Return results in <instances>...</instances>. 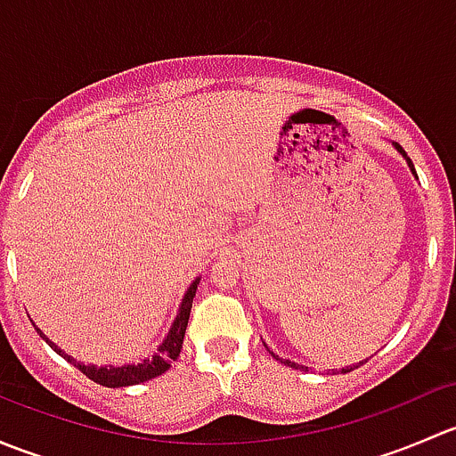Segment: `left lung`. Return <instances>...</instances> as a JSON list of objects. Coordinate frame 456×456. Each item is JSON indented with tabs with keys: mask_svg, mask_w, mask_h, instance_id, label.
<instances>
[{
	"mask_svg": "<svg viewBox=\"0 0 456 456\" xmlns=\"http://www.w3.org/2000/svg\"><path fill=\"white\" fill-rule=\"evenodd\" d=\"M393 145H395V150H397L399 154H402L403 159H406V163H408V167H411L412 176L417 178L415 165H412V160L408 159V154H406V151H403V147H402V145H397V142H393ZM271 355H273V357H278V355H275V353H271ZM278 360H280V357H278ZM284 364H287V366H291V369H306V366H300V364H296V362H289V360H284ZM360 364H364V362H360ZM360 364H355V366H346V369H342V370H339V372H351L353 369H357V366H360Z\"/></svg>",
	"mask_w": 456,
	"mask_h": 456,
	"instance_id": "8db88e82",
	"label": "left lung"
}]
</instances>
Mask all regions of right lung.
<instances>
[{"label":"right lung","instance_id":"obj_1","mask_svg":"<svg viewBox=\"0 0 456 456\" xmlns=\"http://www.w3.org/2000/svg\"><path fill=\"white\" fill-rule=\"evenodd\" d=\"M200 278H196L194 282L190 284V289L185 291V297L181 302V309H178L176 320H174L172 329H169L167 338L163 339V344L159 346V351L154 353L151 357L142 360L141 364H123V366H92V364H84V362H77L75 357L66 355L61 348L57 346L54 342H50L39 329L37 333L54 348L61 357H66L70 364H75L77 369L84 372L86 377H90L92 381L101 386H108V388H123V386H134V384H142L147 379H154V377L163 375L169 366L176 362V357L181 355L183 348V339H185V330H187V322H190V314H191V302H194L196 289H199Z\"/></svg>","mask_w":456,"mask_h":456}]
</instances>
